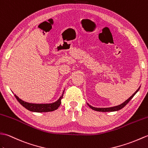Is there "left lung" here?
<instances>
[{
    "mask_svg": "<svg viewBox=\"0 0 148 148\" xmlns=\"http://www.w3.org/2000/svg\"><path fill=\"white\" fill-rule=\"evenodd\" d=\"M140 88V87H139L138 89H137L135 92H134L132 96H131L129 99H128L127 100H126L125 102H123V103L122 104H121L120 105H118V106H113V107H110V108H96V107H93L91 105H90L88 103H87L88 106H89L92 110H93L94 111H101V112H111V111H119L121 109H122V108L123 107H125L126 106V105L128 104V103L132 99V97L135 96L137 92L139 91Z\"/></svg>",
    "mask_w": 148,
    "mask_h": 148,
    "instance_id": "1",
    "label": "left lung"
}]
</instances>
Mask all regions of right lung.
I'll return each instance as SVG.
<instances>
[{"mask_svg": "<svg viewBox=\"0 0 148 148\" xmlns=\"http://www.w3.org/2000/svg\"><path fill=\"white\" fill-rule=\"evenodd\" d=\"M64 91L62 94L61 97L56 101L52 103H45V104H36V103H29L21 100V99L14 94V96L16 99L23 106L25 107L26 109L28 110L32 111V112H37V113H42V112H49V111H52L57 110L60 106L61 103V99L63 98Z\"/></svg>", "mask_w": 148, "mask_h": 148, "instance_id": "right-lung-1", "label": "right lung"}]
</instances>
